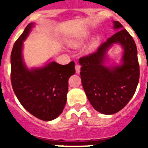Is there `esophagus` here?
<instances>
[{"label": "esophagus", "instance_id": "esophagus-1", "mask_svg": "<svg viewBox=\"0 0 148 148\" xmlns=\"http://www.w3.org/2000/svg\"><path fill=\"white\" fill-rule=\"evenodd\" d=\"M75 70H76L77 74H80V72H81V65H79V64L75 65Z\"/></svg>", "mask_w": 148, "mask_h": 148}]
</instances>
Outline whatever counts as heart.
Here are the masks:
<instances>
[{
  "mask_svg": "<svg viewBox=\"0 0 148 148\" xmlns=\"http://www.w3.org/2000/svg\"><path fill=\"white\" fill-rule=\"evenodd\" d=\"M86 38H88V34H85V35L83 36V37H81V38H78L77 40H74V41H72V44H73V45H80V44H81V43L82 42V41H83V40H84V39H85ZM95 45V43L93 45Z\"/></svg>",
  "mask_w": 148,
  "mask_h": 148,
  "instance_id": "obj_1",
  "label": "heart"
}]
</instances>
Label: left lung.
<instances>
[{
  "mask_svg": "<svg viewBox=\"0 0 148 148\" xmlns=\"http://www.w3.org/2000/svg\"><path fill=\"white\" fill-rule=\"evenodd\" d=\"M116 33L97 51L79 59L84 90L93 108L104 114L118 112L134 95L140 77L136 44L131 34L118 21H113ZM119 42L124 48L122 64L107 67L103 64L106 51Z\"/></svg>",
  "mask_w": 148,
  "mask_h": 148,
  "instance_id": "obj_1",
  "label": "left lung"
}]
</instances>
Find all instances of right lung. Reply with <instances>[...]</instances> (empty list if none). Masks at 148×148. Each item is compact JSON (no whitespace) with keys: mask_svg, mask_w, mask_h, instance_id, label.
Masks as SVG:
<instances>
[{"mask_svg":"<svg viewBox=\"0 0 148 148\" xmlns=\"http://www.w3.org/2000/svg\"><path fill=\"white\" fill-rule=\"evenodd\" d=\"M33 26V23L27 24L14 45L10 55V80L21 105L38 119L49 121L58 117L64 108L67 81L75 73L74 62L61 65L52 61L40 68H27L22 58L23 41Z\"/></svg>","mask_w":148,"mask_h":148,"instance_id":"1","label":"right lung"}]
</instances>
